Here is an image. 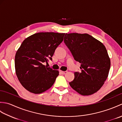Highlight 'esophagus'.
<instances>
[{"label":"esophagus","instance_id":"34e87169","mask_svg":"<svg viewBox=\"0 0 122 122\" xmlns=\"http://www.w3.org/2000/svg\"><path fill=\"white\" fill-rule=\"evenodd\" d=\"M59 71H60V72L61 74H66L67 73V71H61V70H60Z\"/></svg>","mask_w":122,"mask_h":122}]
</instances>
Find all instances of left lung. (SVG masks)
Returning <instances> with one entry per match:
<instances>
[{"mask_svg":"<svg viewBox=\"0 0 122 122\" xmlns=\"http://www.w3.org/2000/svg\"><path fill=\"white\" fill-rule=\"evenodd\" d=\"M64 42L75 60L81 63V71L74 72L70 85L81 95L94 94L104 84L110 71V59L105 46L87 33H66Z\"/></svg>","mask_w":122,"mask_h":122,"instance_id":"left-lung-1","label":"left lung"}]
</instances>
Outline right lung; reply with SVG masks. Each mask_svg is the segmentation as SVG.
<instances>
[{
    "instance_id": "right-lung-1",
    "label": "right lung",
    "mask_w": 122,
    "mask_h": 122,
    "mask_svg": "<svg viewBox=\"0 0 122 122\" xmlns=\"http://www.w3.org/2000/svg\"><path fill=\"white\" fill-rule=\"evenodd\" d=\"M65 33L39 32L23 41L15 56V73L21 85L34 94H40L52 86L59 71L44 65L52 60Z\"/></svg>"
}]
</instances>
